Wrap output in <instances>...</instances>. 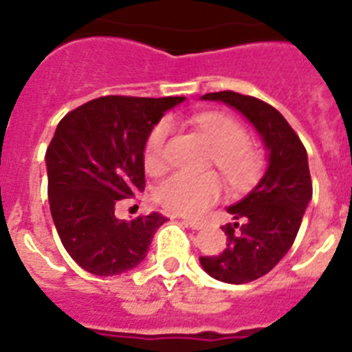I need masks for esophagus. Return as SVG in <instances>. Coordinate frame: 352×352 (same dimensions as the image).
Masks as SVG:
<instances>
[{
  "label": "esophagus",
  "mask_w": 352,
  "mask_h": 352,
  "mask_svg": "<svg viewBox=\"0 0 352 352\" xmlns=\"http://www.w3.org/2000/svg\"><path fill=\"white\" fill-rule=\"evenodd\" d=\"M183 222H185V226L192 227V229H201V227H203V222H201V220L188 219V217H183Z\"/></svg>",
  "instance_id": "esophagus-1"
}]
</instances>
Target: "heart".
Instances as JSON below:
<instances>
[{
  "label": "heart",
  "mask_w": 352,
  "mask_h": 352,
  "mask_svg": "<svg viewBox=\"0 0 352 352\" xmlns=\"http://www.w3.org/2000/svg\"><path fill=\"white\" fill-rule=\"evenodd\" d=\"M199 129L214 148V164L231 185L241 186L250 183L259 173V155L248 146V133L238 121L226 114L208 113L197 118ZM173 125L160 120L151 129L144 144V166L157 173L166 166L167 139ZM222 192V182L217 174H195L178 170L158 183L155 197L162 206L174 213L199 214L211 206Z\"/></svg>",
  "instance_id": "heart-1"
}]
</instances>
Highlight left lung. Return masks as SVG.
Returning a JSON list of instances; mask_svg holds the SVG:
<instances>
[{"instance_id": "left-lung-1", "label": "left lung", "mask_w": 352, "mask_h": 352, "mask_svg": "<svg viewBox=\"0 0 352 352\" xmlns=\"http://www.w3.org/2000/svg\"><path fill=\"white\" fill-rule=\"evenodd\" d=\"M201 100L223 102L243 114L268 151L263 178L241 201L227 208L234 222L222 231L220 256L199 257L210 276L227 284H247L272 272L292 247L312 199L307 149L275 107L234 91L206 93Z\"/></svg>"}]
</instances>
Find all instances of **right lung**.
<instances>
[{
	"instance_id": "add662e5",
	"label": "right lung",
	"mask_w": 352,
	"mask_h": 352,
	"mask_svg": "<svg viewBox=\"0 0 352 352\" xmlns=\"http://www.w3.org/2000/svg\"><path fill=\"white\" fill-rule=\"evenodd\" d=\"M183 96H100L68 113L45 153L49 204L68 256L93 275H120L148 254L160 213L120 220L121 199L144 190V144Z\"/></svg>"
}]
</instances>
